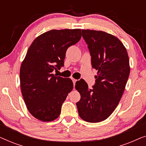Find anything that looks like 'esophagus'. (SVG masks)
Here are the masks:
<instances>
[{
	"label": "esophagus",
	"instance_id": "1",
	"mask_svg": "<svg viewBox=\"0 0 146 146\" xmlns=\"http://www.w3.org/2000/svg\"><path fill=\"white\" fill-rule=\"evenodd\" d=\"M71 79H72V82H73V83H74V86H75V84H76V79H74V78H73L72 77H71Z\"/></svg>",
	"mask_w": 146,
	"mask_h": 146
}]
</instances>
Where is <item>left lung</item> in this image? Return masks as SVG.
Here are the masks:
<instances>
[{"instance_id": "1", "label": "left lung", "mask_w": 146, "mask_h": 146, "mask_svg": "<svg viewBox=\"0 0 146 146\" xmlns=\"http://www.w3.org/2000/svg\"><path fill=\"white\" fill-rule=\"evenodd\" d=\"M82 34L98 75L92 89L85 81L76 82L81 96L76 106L82 119L97 123L107 119L118 105L130 72L129 57L121 42L110 34L94 30H82Z\"/></svg>"}]
</instances>
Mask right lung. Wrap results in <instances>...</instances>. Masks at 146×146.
<instances>
[{"mask_svg":"<svg viewBox=\"0 0 146 146\" xmlns=\"http://www.w3.org/2000/svg\"><path fill=\"white\" fill-rule=\"evenodd\" d=\"M81 29L52 30L33 42L20 70L21 88L28 110L42 121L54 120L72 90L71 79L52 73L64 66L66 52L81 38Z\"/></svg>","mask_w":146,"mask_h":146,"instance_id":"1","label":"right lung"}]
</instances>
